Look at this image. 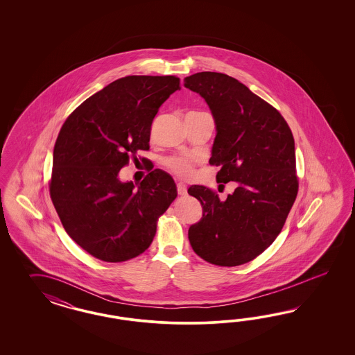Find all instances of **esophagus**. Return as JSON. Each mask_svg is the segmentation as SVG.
Instances as JSON below:
<instances>
[{
	"mask_svg": "<svg viewBox=\"0 0 355 355\" xmlns=\"http://www.w3.org/2000/svg\"><path fill=\"white\" fill-rule=\"evenodd\" d=\"M177 191H178L181 196L187 195V186L182 182L177 183Z\"/></svg>",
	"mask_w": 355,
	"mask_h": 355,
	"instance_id": "34e87169",
	"label": "esophagus"
}]
</instances>
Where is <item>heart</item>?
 Returning a JSON list of instances; mask_svg holds the SVG:
<instances>
[{
    "label": "heart",
    "mask_w": 355,
    "mask_h": 355,
    "mask_svg": "<svg viewBox=\"0 0 355 355\" xmlns=\"http://www.w3.org/2000/svg\"><path fill=\"white\" fill-rule=\"evenodd\" d=\"M169 171L175 173L180 177H189L193 172V162L183 156H173L165 160Z\"/></svg>",
    "instance_id": "b5f03b06"
}]
</instances>
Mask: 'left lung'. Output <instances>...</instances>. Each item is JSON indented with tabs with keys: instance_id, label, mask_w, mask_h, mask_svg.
Masks as SVG:
<instances>
[{
	"instance_id": "1",
	"label": "left lung",
	"mask_w": 355,
	"mask_h": 355,
	"mask_svg": "<svg viewBox=\"0 0 355 355\" xmlns=\"http://www.w3.org/2000/svg\"><path fill=\"white\" fill-rule=\"evenodd\" d=\"M183 85L205 98L215 119L216 181L236 184L225 200L205 186L189 189L203 208L189 241L208 263L241 266L272 245L297 198L294 138L275 107L232 76L203 71Z\"/></svg>"
}]
</instances>
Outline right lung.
Returning a JSON list of instances; mask_svg holds the SVG:
<instances>
[{"mask_svg": "<svg viewBox=\"0 0 355 355\" xmlns=\"http://www.w3.org/2000/svg\"><path fill=\"white\" fill-rule=\"evenodd\" d=\"M181 89L173 76H125L88 97L55 140L51 198L66 233L92 257L119 263L150 248L157 218L177 198L171 174L155 169L135 187L119 171L150 150V125Z\"/></svg>", "mask_w": 355, "mask_h": 355, "instance_id": "add662e5", "label": "right lung"}]
</instances>
